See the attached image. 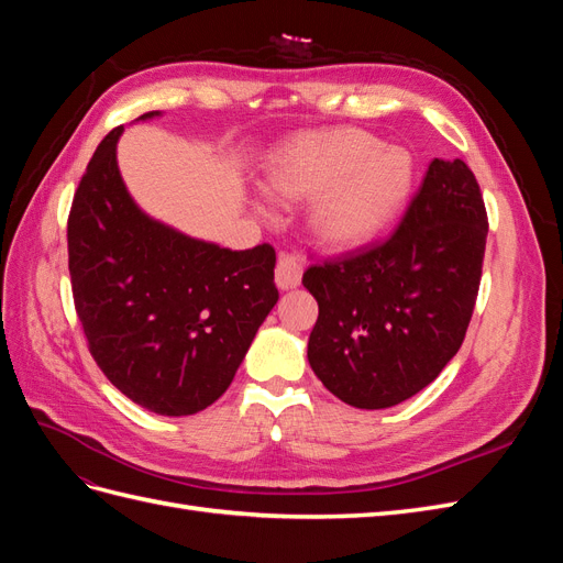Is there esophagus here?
Segmentation results:
<instances>
[{"label": "esophagus", "instance_id": "obj_1", "mask_svg": "<svg viewBox=\"0 0 563 563\" xmlns=\"http://www.w3.org/2000/svg\"><path fill=\"white\" fill-rule=\"evenodd\" d=\"M300 279H302V261L294 253H282L275 267L277 286L282 291H288V288L300 286Z\"/></svg>", "mask_w": 563, "mask_h": 563}]
</instances>
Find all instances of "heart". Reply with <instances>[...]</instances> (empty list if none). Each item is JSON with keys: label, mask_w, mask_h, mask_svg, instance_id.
<instances>
[{"label": "heart", "mask_w": 563, "mask_h": 563, "mask_svg": "<svg viewBox=\"0 0 563 563\" xmlns=\"http://www.w3.org/2000/svg\"><path fill=\"white\" fill-rule=\"evenodd\" d=\"M413 159L356 129L305 133L267 164L269 190L288 201L312 199L308 225L333 251L368 244L397 218L413 187ZM258 211L267 207L258 201Z\"/></svg>", "instance_id": "1"}]
</instances>
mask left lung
Masks as SVG:
<instances>
[{
	"mask_svg": "<svg viewBox=\"0 0 563 563\" xmlns=\"http://www.w3.org/2000/svg\"><path fill=\"white\" fill-rule=\"evenodd\" d=\"M486 234L467 164L434 159L385 244L305 272L319 302L308 360L323 387L368 411L428 387L463 345Z\"/></svg>",
	"mask_w": 563,
	"mask_h": 563,
	"instance_id": "left-lung-1",
	"label": "left lung"
}]
</instances>
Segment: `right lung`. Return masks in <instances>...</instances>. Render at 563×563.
I'll return each mask as SVG.
<instances>
[{"mask_svg":"<svg viewBox=\"0 0 563 563\" xmlns=\"http://www.w3.org/2000/svg\"><path fill=\"white\" fill-rule=\"evenodd\" d=\"M122 131L96 147L73 199L75 308L96 364L122 395L152 413L192 416L230 387L277 305V255L269 244L230 251L147 216L119 174Z\"/></svg>","mask_w":563,"mask_h":563,"instance_id":"right-lung-1","label":"right lung"}]
</instances>
